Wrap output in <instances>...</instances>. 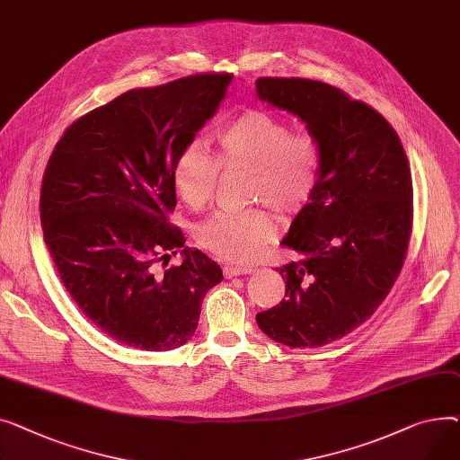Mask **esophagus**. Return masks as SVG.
I'll return each instance as SVG.
<instances>
[{
	"label": "esophagus",
	"mask_w": 460,
	"mask_h": 460,
	"mask_svg": "<svg viewBox=\"0 0 460 460\" xmlns=\"http://www.w3.org/2000/svg\"><path fill=\"white\" fill-rule=\"evenodd\" d=\"M254 273L252 267H245V265H226L225 267V277L232 279V277H239V275H251Z\"/></svg>",
	"instance_id": "esophagus-1"
}]
</instances>
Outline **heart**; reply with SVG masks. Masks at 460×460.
Listing matches in <instances>:
<instances>
[{"mask_svg": "<svg viewBox=\"0 0 460 460\" xmlns=\"http://www.w3.org/2000/svg\"><path fill=\"white\" fill-rule=\"evenodd\" d=\"M217 157L189 143L172 167L176 197L191 209L206 208L225 172H249V199L265 202L280 217H295L312 200L323 172V146L310 129L291 131V124L261 110L234 117L215 133ZM277 235L273 215L263 208L217 213L195 230L199 245L234 263L254 261Z\"/></svg>", "mask_w": 460, "mask_h": 460, "instance_id": "1", "label": "heart"}]
</instances>
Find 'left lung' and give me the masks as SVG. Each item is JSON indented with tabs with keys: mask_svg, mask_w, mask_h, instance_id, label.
I'll use <instances>...</instances> for the list:
<instances>
[{
	"mask_svg": "<svg viewBox=\"0 0 460 460\" xmlns=\"http://www.w3.org/2000/svg\"><path fill=\"white\" fill-rule=\"evenodd\" d=\"M256 91L323 146L319 185L282 239L303 260L280 267L286 299L256 321L279 343L323 347L366 323L401 273L414 215L409 159L379 111L334 85L258 77Z\"/></svg>",
	"mask_w": 460,
	"mask_h": 460,
	"instance_id": "obj_1",
	"label": "left lung"
}]
</instances>
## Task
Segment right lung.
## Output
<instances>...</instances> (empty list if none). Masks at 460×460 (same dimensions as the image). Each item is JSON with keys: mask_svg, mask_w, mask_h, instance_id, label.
I'll use <instances>...</instances> for the list:
<instances>
[{"mask_svg": "<svg viewBox=\"0 0 460 460\" xmlns=\"http://www.w3.org/2000/svg\"><path fill=\"white\" fill-rule=\"evenodd\" d=\"M232 74L131 89L72 122L42 176L44 243L77 308L133 349L169 350L197 331L221 267L169 223L178 154L217 111ZM184 251L181 266L156 263Z\"/></svg>", "mask_w": 460, "mask_h": 460, "instance_id": "add662e5", "label": "right lung"}]
</instances>
